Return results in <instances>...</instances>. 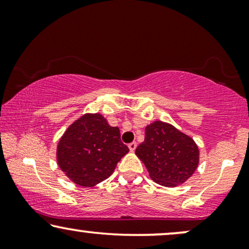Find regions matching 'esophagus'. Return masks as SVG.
<instances>
[{"label": "esophagus", "mask_w": 249, "mask_h": 249, "mask_svg": "<svg viewBox=\"0 0 249 249\" xmlns=\"http://www.w3.org/2000/svg\"><path fill=\"white\" fill-rule=\"evenodd\" d=\"M128 147H129V149H130L131 152H134L135 149H136V147H137V142H130V144L128 145Z\"/></svg>", "instance_id": "esophagus-1"}]
</instances>
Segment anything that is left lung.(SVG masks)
<instances>
[{
	"instance_id": "8db88e82",
	"label": "left lung",
	"mask_w": 249,
	"mask_h": 249,
	"mask_svg": "<svg viewBox=\"0 0 249 249\" xmlns=\"http://www.w3.org/2000/svg\"><path fill=\"white\" fill-rule=\"evenodd\" d=\"M135 153L152 180L164 187L181 185L193 176L199 163V149L194 139L159 120L145 128V141Z\"/></svg>"
}]
</instances>
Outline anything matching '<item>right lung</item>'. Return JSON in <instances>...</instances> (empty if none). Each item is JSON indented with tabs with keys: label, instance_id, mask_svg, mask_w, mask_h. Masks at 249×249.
Returning <instances> with one entry per match:
<instances>
[{
	"label": "right lung",
	"instance_id": "obj_1",
	"mask_svg": "<svg viewBox=\"0 0 249 249\" xmlns=\"http://www.w3.org/2000/svg\"><path fill=\"white\" fill-rule=\"evenodd\" d=\"M129 152L118 127H111L100 113H86L69 125L56 148V160L71 181L93 187L113 173Z\"/></svg>",
	"mask_w": 249,
	"mask_h": 249
}]
</instances>
